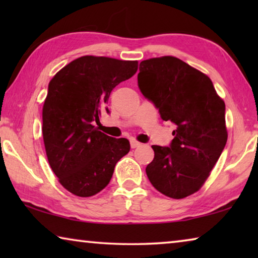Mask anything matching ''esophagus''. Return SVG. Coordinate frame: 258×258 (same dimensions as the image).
I'll return each mask as SVG.
<instances>
[{
    "mask_svg": "<svg viewBox=\"0 0 258 258\" xmlns=\"http://www.w3.org/2000/svg\"><path fill=\"white\" fill-rule=\"evenodd\" d=\"M140 146H141V143L135 141V140H131V148H133V149H134V148H138Z\"/></svg>",
    "mask_w": 258,
    "mask_h": 258,
    "instance_id": "34e87169",
    "label": "esophagus"
}]
</instances>
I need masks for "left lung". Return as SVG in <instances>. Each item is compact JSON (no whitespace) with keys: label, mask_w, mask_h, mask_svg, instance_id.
<instances>
[{"label":"left lung","mask_w":258,"mask_h":258,"mask_svg":"<svg viewBox=\"0 0 258 258\" xmlns=\"http://www.w3.org/2000/svg\"><path fill=\"white\" fill-rule=\"evenodd\" d=\"M139 71L141 93L176 125L169 147L152 146L147 176L163 195L185 198L203 186L226 145L225 103L211 78L175 56L143 60Z\"/></svg>","instance_id":"1"}]
</instances>
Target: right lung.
<instances>
[{"instance_id": "add662e5", "label": "right lung", "mask_w": 258, "mask_h": 258, "mask_svg": "<svg viewBox=\"0 0 258 258\" xmlns=\"http://www.w3.org/2000/svg\"><path fill=\"white\" fill-rule=\"evenodd\" d=\"M138 61L84 55L55 74L43 106V140L52 171L64 189L91 197L108 185L128 154L127 139L108 137L93 126L111 91L132 77Z\"/></svg>"}]
</instances>
